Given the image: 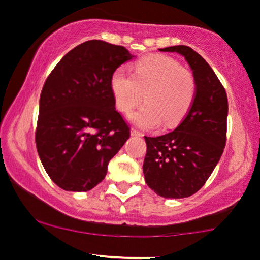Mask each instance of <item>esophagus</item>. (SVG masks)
I'll return each mask as SVG.
<instances>
[{"label":"esophagus","mask_w":260,"mask_h":260,"mask_svg":"<svg viewBox=\"0 0 260 260\" xmlns=\"http://www.w3.org/2000/svg\"><path fill=\"white\" fill-rule=\"evenodd\" d=\"M131 135L135 136V137H142V136H143V133H141L139 131L136 129V128H132V129H131Z\"/></svg>","instance_id":"esophagus-1"}]
</instances>
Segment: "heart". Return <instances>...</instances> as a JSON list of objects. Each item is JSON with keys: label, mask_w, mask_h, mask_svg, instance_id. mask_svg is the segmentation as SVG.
Here are the masks:
<instances>
[{"label": "heart", "mask_w": 260, "mask_h": 260, "mask_svg": "<svg viewBox=\"0 0 260 260\" xmlns=\"http://www.w3.org/2000/svg\"><path fill=\"white\" fill-rule=\"evenodd\" d=\"M111 91L116 107L129 114L146 101L132 121L144 129H154L160 124L169 128L185 117L197 93V81L190 70L165 54H151L138 59L133 73L118 68L111 77Z\"/></svg>", "instance_id": "1"}]
</instances>
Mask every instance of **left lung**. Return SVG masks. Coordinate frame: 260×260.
<instances>
[{
	"mask_svg": "<svg viewBox=\"0 0 260 260\" xmlns=\"http://www.w3.org/2000/svg\"><path fill=\"white\" fill-rule=\"evenodd\" d=\"M159 51L177 52L184 57L196 77L197 93L176 129L159 137H144V179L158 196L187 198L203 187L222 157L228 98L214 71L192 48L173 46Z\"/></svg>",
	"mask_w": 260,
	"mask_h": 260,
	"instance_id": "left-lung-1",
	"label": "left lung"
}]
</instances>
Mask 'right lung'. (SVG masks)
<instances>
[{
    "label": "right lung",
    "mask_w": 260,
    "mask_h": 260,
    "mask_svg": "<svg viewBox=\"0 0 260 260\" xmlns=\"http://www.w3.org/2000/svg\"><path fill=\"white\" fill-rule=\"evenodd\" d=\"M133 57L123 46L87 41L68 52L43 84L37 152L62 189L91 190L129 138V127L114 107L111 77Z\"/></svg>",
    "instance_id": "add662e5"
}]
</instances>
